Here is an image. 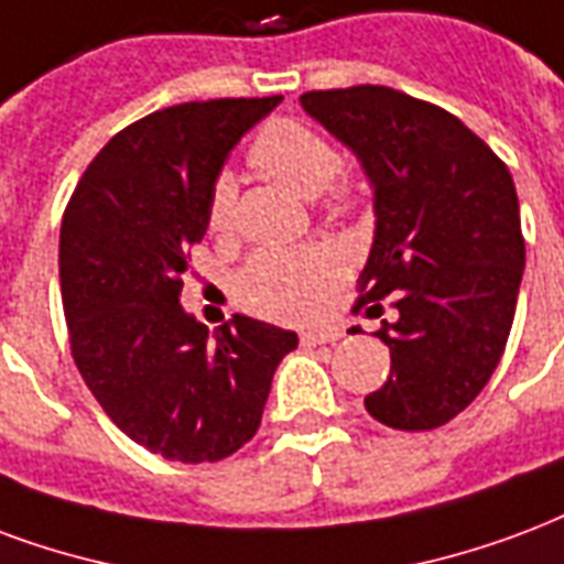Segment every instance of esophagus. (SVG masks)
Masks as SVG:
<instances>
[{
	"instance_id": "1",
	"label": "esophagus",
	"mask_w": 564,
	"mask_h": 564,
	"mask_svg": "<svg viewBox=\"0 0 564 564\" xmlns=\"http://www.w3.org/2000/svg\"><path fill=\"white\" fill-rule=\"evenodd\" d=\"M344 337L340 328H314V332H302V346H323L337 344Z\"/></svg>"
}]
</instances>
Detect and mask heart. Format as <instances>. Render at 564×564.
<instances>
[{"label":"heart","instance_id":"heart-1","mask_svg":"<svg viewBox=\"0 0 564 564\" xmlns=\"http://www.w3.org/2000/svg\"><path fill=\"white\" fill-rule=\"evenodd\" d=\"M250 164L302 197H319L325 208L344 215L358 203L349 178L337 176L340 152L319 128L302 119H274L250 145ZM236 220V185L218 176L208 187L206 227L227 236ZM344 274V260L328 245L265 248L253 253L236 278V295L253 314L302 323L319 314L323 295Z\"/></svg>","mask_w":564,"mask_h":564}]
</instances>
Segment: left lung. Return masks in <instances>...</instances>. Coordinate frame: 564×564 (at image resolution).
Wrapping results in <instances>:
<instances>
[{"label":"left lung","instance_id":"1","mask_svg":"<svg viewBox=\"0 0 564 564\" xmlns=\"http://www.w3.org/2000/svg\"><path fill=\"white\" fill-rule=\"evenodd\" d=\"M373 185L377 232L352 311L398 319L377 337L391 377L365 406L394 431H433L473 403L508 344L527 265L514 178L478 133L388 86L304 91Z\"/></svg>","mask_w":564,"mask_h":564}]
</instances>
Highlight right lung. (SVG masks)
<instances>
[{"label": "right lung", "instance_id": "1", "mask_svg": "<svg viewBox=\"0 0 564 564\" xmlns=\"http://www.w3.org/2000/svg\"><path fill=\"white\" fill-rule=\"evenodd\" d=\"M281 104L215 98L128 124L95 154L59 232L74 365L112 424L166 460L215 463L257 433L299 337L250 316L208 328L178 304L206 197L232 145Z\"/></svg>", "mask_w": 564, "mask_h": 564}]
</instances>
